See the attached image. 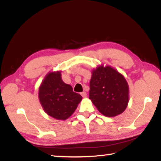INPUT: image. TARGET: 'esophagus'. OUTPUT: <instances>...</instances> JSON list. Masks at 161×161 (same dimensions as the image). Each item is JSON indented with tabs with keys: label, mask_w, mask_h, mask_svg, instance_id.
<instances>
[{
	"label": "esophagus",
	"mask_w": 161,
	"mask_h": 161,
	"mask_svg": "<svg viewBox=\"0 0 161 161\" xmlns=\"http://www.w3.org/2000/svg\"><path fill=\"white\" fill-rule=\"evenodd\" d=\"M81 96H82L83 97H86V96H87V93L85 91L82 92V93H81Z\"/></svg>",
	"instance_id": "34e87169"
}]
</instances>
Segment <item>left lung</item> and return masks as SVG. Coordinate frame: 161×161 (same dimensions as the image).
Masks as SVG:
<instances>
[{"mask_svg":"<svg viewBox=\"0 0 161 161\" xmlns=\"http://www.w3.org/2000/svg\"><path fill=\"white\" fill-rule=\"evenodd\" d=\"M91 73L89 99L97 110L108 118L122 114L129 101V88L124 75L104 64Z\"/></svg>","mask_w":161,"mask_h":161,"instance_id":"1","label":"left lung"}]
</instances>
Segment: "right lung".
I'll return each instance as SVG.
<instances>
[{
  "instance_id": "obj_1",
  "label": "right lung",
  "mask_w": 161,
  "mask_h": 161,
  "mask_svg": "<svg viewBox=\"0 0 161 161\" xmlns=\"http://www.w3.org/2000/svg\"><path fill=\"white\" fill-rule=\"evenodd\" d=\"M60 70L50 71L46 75L39 87V100L49 116L65 120L73 114L82 97L64 82Z\"/></svg>"
}]
</instances>
